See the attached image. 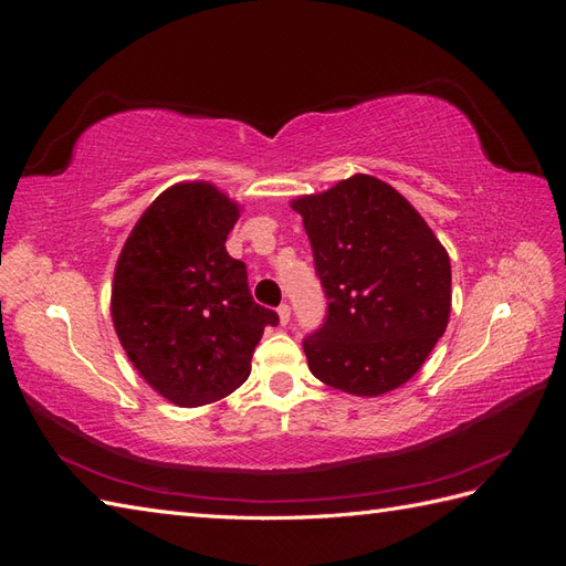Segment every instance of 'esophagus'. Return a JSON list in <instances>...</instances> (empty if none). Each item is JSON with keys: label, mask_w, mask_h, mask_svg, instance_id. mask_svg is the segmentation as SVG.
Segmentation results:
<instances>
[{"label": "esophagus", "mask_w": 566, "mask_h": 566, "mask_svg": "<svg viewBox=\"0 0 566 566\" xmlns=\"http://www.w3.org/2000/svg\"><path fill=\"white\" fill-rule=\"evenodd\" d=\"M279 321H281V325H287V323H290V306H287V304H281V306H279Z\"/></svg>", "instance_id": "1"}]
</instances>
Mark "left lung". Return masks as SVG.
<instances>
[{
  "label": "left lung",
  "instance_id": "obj_1",
  "mask_svg": "<svg viewBox=\"0 0 566 566\" xmlns=\"http://www.w3.org/2000/svg\"><path fill=\"white\" fill-rule=\"evenodd\" d=\"M328 316L304 339L310 370L354 397L399 389L422 368L451 316V260L397 188L352 175L297 196Z\"/></svg>",
  "mask_w": 566,
  "mask_h": 566
}]
</instances>
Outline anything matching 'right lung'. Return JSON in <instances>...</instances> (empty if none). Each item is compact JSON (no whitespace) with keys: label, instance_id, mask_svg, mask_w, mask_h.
Here are the masks:
<instances>
[{"label":"right lung","instance_id":"1","mask_svg":"<svg viewBox=\"0 0 566 566\" xmlns=\"http://www.w3.org/2000/svg\"><path fill=\"white\" fill-rule=\"evenodd\" d=\"M243 212L210 181H179L153 200L117 256L111 316L144 382L181 408L241 387L276 312L254 304L245 264L227 252Z\"/></svg>","mask_w":566,"mask_h":566}]
</instances>
